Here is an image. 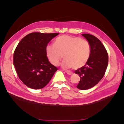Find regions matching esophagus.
I'll list each match as a JSON object with an SVG mask.
<instances>
[{
	"mask_svg": "<svg viewBox=\"0 0 124 124\" xmlns=\"http://www.w3.org/2000/svg\"><path fill=\"white\" fill-rule=\"evenodd\" d=\"M66 73H67L68 75H71L73 74V72L71 71H66Z\"/></svg>",
	"mask_w": 124,
	"mask_h": 124,
	"instance_id": "1",
	"label": "esophagus"
}]
</instances>
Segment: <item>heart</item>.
<instances>
[{
  "label": "heart",
  "mask_w": 124,
  "mask_h": 124,
  "mask_svg": "<svg viewBox=\"0 0 124 124\" xmlns=\"http://www.w3.org/2000/svg\"><path fill=\"white\" fill-rule=\"evenodd\" d=\"M46 54L54 65L59 64L63 55L62 67L65 69H78L84 66L90 56L89 42L78 37L62 35L55 39L54 45H47Z\"/></svg>",
  "instance_id": "1"
}]
</instances>
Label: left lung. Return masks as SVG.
Segmentation results:
<instances>
[{"mask_svg":"<svg viewBox=\"0 0 124 124\" xmlns=\"http://www.w3.org/2000/svg\"><path fill=\"white\" fill-rule=\"evenodd\" d=\"M82 36L91 46V54L86 64L75 72L79 75L80 81L77 87L86 90L95 86L103 77L108 64V54L99 39L90 34Z\"/></svg>","mask_w":124,"mask_h":124,"instance_id":"left-lung-1","label":"left lung"}]
</instances>
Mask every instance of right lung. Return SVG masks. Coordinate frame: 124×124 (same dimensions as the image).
<instances>
[{
	"mask_svg": "<svg viewBox=\"0 0 124 124\" xmlns=\"http://www.w3.org/2000/svg\"><path fill=\"white\" fill-rule=\"evenodd\" d=\"M59 33L33 32L21 39L16 48L13 64L23 84L32 89L44 87L57 68L49 62L46 47Z\"/></svg>",
	"mask_w": 124,
	"mask_h": 124,
	"instance_id": "right-lung-1",
	"label": "right lung"
}]
</instances>
